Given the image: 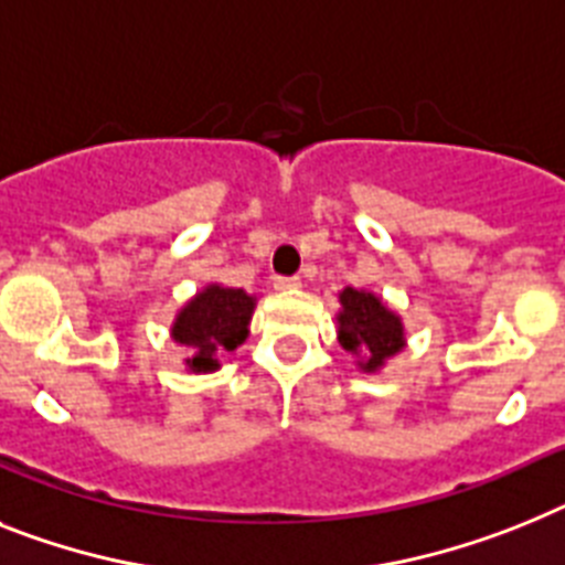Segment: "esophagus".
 I'll list each match as a JSON object with an SVG mask.
<instances>
[{
    "label": "esophagus",
    "instance_id": "obj_1",
    "mask_svg": "<svg viewBox=\"0 0 565 565\" xmlns=\"http://www.w3.org/2000/svg\"><path fill=\"white\" fill-rule=\"evenodd\" d=\"M273 287L275 290H298V287H301V281H298L296 275H292V278H284V275H278V278L273 281Z\"/></svg>",
    "mask_w": 565,
    "mask_h": 565
}]
</instances>
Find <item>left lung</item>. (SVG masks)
<instances>
[{"label":"left lung","mask_w":565,"mask_h":565,"mask_svg":"<svg viewBox=\"0 0 565 565\" xmlns=\"http://www.w3.org/2000/svg\"><path fill=\"white\" fill-rule=\"evenodd\" d=\"M339 305L341 310L335 316L339 344L355 355L359 371H382L387 359H393L407 344L402 316L393 312L376 292L344 287L339 292Z\"/></svg>","instance_id":"1"}]
</instances>
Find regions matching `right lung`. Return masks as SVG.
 <instances>
[{
  "mask_svg": "<svg viewBox=\"0 0 565 565\" xmlns=\"http://www.w3.org/2000/svg\"><path fill=\"white\" fill-rule=\"evenodd\" d=\"M255 301L258 298L238 287L206 284L180 307L172 321V339L180 348H189V371L215 373L221 367V355L244 344Z\"/></svg>",
  "mask_w": 565,
  "mask_h": 565,
  "instance_id": "obj_1",
  "label": "right lung"
}]
</instances>
